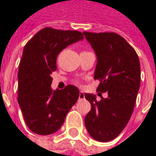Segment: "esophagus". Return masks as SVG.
Returning a JSON list of instances; mask_svg holds the SVG:
<instances>
[{
  "label": "esophagus",
  "mask_w": 156,
  "mask_h": 156,
  "mask_svg": "<svg viewBox=\"0 0 156 156\" xmlns=\"http://www.w3.org/2000/svg\"><path fill=\"white\" fill-rule=\"evenodd\" d=\"M78 98H79V99H83V98H85V93H84L83 91H80V92H79Z\"/></svg>",
  "instance_id": "esophagus-1"
}]
</instances>
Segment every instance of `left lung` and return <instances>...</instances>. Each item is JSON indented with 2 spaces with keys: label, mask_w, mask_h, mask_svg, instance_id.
Returning a JSON list of instances; mask_svg holds the SVG:
<instances>
[{
  "label": "left lung",
  "mask_w": 156,
  "mask_h": 156,
  "mask_svg": "<svg viewBox=\"0 0 156 156\" xmlns=\"http://www.w3.org/2000/svg\"><path fill=\"white\" fill-rule=\"evenodd\" d=\"M97 56L94 79H100L97 91L108 97L98 101L85 93L91 111L85 127L94 140L107 142L123 131L132 116L140 85V65L136 51L122 37L112 32H83Z\"/></svg>",
  "instance_id": "obj_1"
}]
</instances>
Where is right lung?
<instances>
[{
  "label": "right lung",
  "mask_w": 156,
  "mask_h": 156,
  "mask_svg": "<svg viewBox=\"0 0 156 156\" xmlns=\"http://www.w3.org/2000/svg\"><path fill=\"white\" fill-rule=\"evenodd\" d=\"M84 39L76 30L44 28L24 46L18 70V104L28 127L35 133L57 132L77 102L78 87L52 90V71L57 70L58 55L67 46Z\"/></svg>",
  "instance_id": "add662e5"
}]
</instances>
